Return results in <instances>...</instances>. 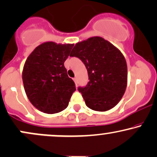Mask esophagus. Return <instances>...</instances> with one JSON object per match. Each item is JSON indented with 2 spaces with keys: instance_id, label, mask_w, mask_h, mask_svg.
<instances>
[{
  "instance_id": "1",
  "label": "esophagus",
  "mask_w": 157,
  "mask_h": 157,
  "mask_svg": "<svg viewBox=\"0 0 157 157\" xmlns=\"http://www.w3.org/2000/svg\"><path fill=\"white\" fill-rule=\"evenodd\" d=\"M74 81H75V84H77V78H74Z\"/></svg>"
}]
</instances>
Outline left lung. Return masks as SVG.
Segmentation results:
<instances>
[{
  "mask_svg": "<svg viewBox=\"0 0 157 157\" xmlns=\"http://www.w3.org/2000/svg\"><path fill=\"white\" fill-rule=\"evenodd\" d=\"M70 56L80 59L87 69L89 82L78 88L86 105L97 111L114 107L127 86V64L121 52L102 37H92L76 44Z\"/></svg>",
  "mask_w": 157,
  "mask_h": 157,
  "instance_id": "left-lung-1",
  "label": "left lung"
}]
</instances>
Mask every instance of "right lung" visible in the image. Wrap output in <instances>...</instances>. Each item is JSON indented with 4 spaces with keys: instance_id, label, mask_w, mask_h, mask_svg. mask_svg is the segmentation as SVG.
I'll list each match as a JSON object with an SVG mask.
<instances>
[{
    "instance_id": "add662e5",
    "label": "right lung",
    "mask_w": 157,
    "mask_h": 157,
    "mask_svg": "<svg viewBox=\"0 0 157 157\" xmlns=\"http://www.w3.org/2000/svg\"><path fill=\"white\" fill-rule=\"evenodd\" d=\"M73 46L46 42L26 59L22 73L23 86L29 101L39 111L52 114L67 108L76 88L64 62Z\"/></svg>"
}]
</instances>
